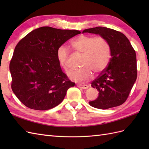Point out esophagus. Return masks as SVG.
Masks as SVG:
<instances>
[{"label":"esophagus","instance_id":"esophagus-1","mask_svg":"<svg viewBox=\"0 0 149 149\" xmlns=\"http://www.w3.org/2000/svg\"><path fill=\"white\" fill-rule=\"evenodd\" d=\"M77 86L80 88H82V89H87V88H88V87H89V86L86 84H77Z\"/></svg>","mask_w":149,"mask_h":149}]
</instances>
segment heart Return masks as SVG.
I'll return each mask as SVG.
<instances>
[{
    "instance_id": "obj_1",
    "label": "heart",
    "mask_w": 149,
    "mask_h": 149,
    "mask_svg": "<svg viewBox=\"0 0 149 149\" xmlns=\"http://www.w3.org/2000/svg\"><path fill=\"white\" fill-rule=\"evenodd\" d=\"M75 52L83 54L81 66L78 70L68 73V77L76 83H84L91 79L93 72L99 73L106 69L111 58V47L109 42L102 36L81 35L71 42ZM59 65L68 70L70 51L65 45L59 46L56 51Z\"/></svg>"
}]
</instances>
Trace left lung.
Listing matches in <instances>:
<instances>
[{
  "instance_id": "1",
  "label": "left lung",
  "mask_w": 149,
  "mask_h": 149,
  "mask_svg": "<svg viewBox=\"0 0 149 149\" xmlns=\"http://www.w3.org/2000/svg\"><path fill=\"white\" fill-rule=\"evenodd\" d=\"M104 37L109 42L111 58L106 69L91 83L99 91L97 99L89 102L95 108L106 109L122 105L129 97L137 78L136 55L123 33L109 28L96 27L84 29Z\"/></svg>"
}]
</instances>
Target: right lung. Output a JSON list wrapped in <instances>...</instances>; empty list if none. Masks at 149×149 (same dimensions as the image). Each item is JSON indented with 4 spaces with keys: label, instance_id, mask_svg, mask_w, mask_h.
Listing matches in <instances>:
<instances>
[{
    "label": "right lung",
    "instance_id": "obj_1",
    "mask_svg": "<svg viewBox=\"0 0 149 149\" xmlns=\"http://www.w3.org/2000/svg\"><path fill=\"white\" fill-rule=\"evenodd\" d=\"M77 30L42 27L31 31L16 45L9 63L11 89L30 109L48 110L64 99L74 86L63 73L56 56L59 46L77 34Z\"/></svg>",
    "mask_w": 149,
    "mask_h": 149
}]
</instances>
